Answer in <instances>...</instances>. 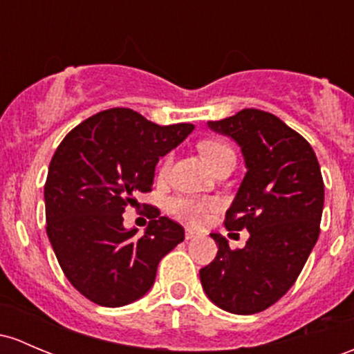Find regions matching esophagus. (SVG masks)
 Returning <instances> with one entry per match:
<instances>
[{"instance_id": "esophagus-1", "label": "esophagus", "mask_w": 354, "mask_h": 354, "mask_svg": "<svg viewBox=\"0 0 354 354\" xmlns=\"http://www.w3.org/2000/svg\"><path fill=\"white\" fill-rule=\"evenodd\" d=\"M196 236H198V232H195V230L189 229V227H188L187 230H185V239H187V241H189V239H195Z\"/></svg>"}]
</instances>
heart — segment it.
Returning <instances> with one entry per match:
<instances>
[{"label": "heart", "mask_w": 354, "mask_h": 354, "mask_svg": "<svg viewBox=\"0 0 354 354\" xmlns=\"http://www.w3.org/2000/svg\"><path fill=\"white\" fill-rule=\"evenodd\" d=\"M200 152L205 158L208 166L214 167L218 161L225 158H234L232 151L229 146H225L221 140H205V142L200 144ZM169 158L165 159L161 166V173L166 174L167 167H169ZM212 207V203L208 200L202 198H193V196H178V198L171 200L169 208L174 215L185 218V221L192 222V224H200V222L205 221L208 208Z\"/></svg>", "instance_id": "obj_1"}]
</instances>
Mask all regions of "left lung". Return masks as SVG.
<instances>
[{
	"instance_id": "obj_1",
	"label": "left lung",
	"mask_w": 354,
	"mask_h": 354,
	"mask_svg": "<svg viewBox=\"0 0 354 354\" xmlns=\"http://www.w3.org/2000/svg\"><path fill=\"white\" fill-rule=\"evenodd\" d=\"M207 125L243 152L245 174L225 227H245L249 239L232 251L225 237L210 234L218 251L200 270V281L222 310L256 314L288 292L317 243L324 208L321 166L310 144L268 111L245 109Z\"/></svg>"
}]
</instances>
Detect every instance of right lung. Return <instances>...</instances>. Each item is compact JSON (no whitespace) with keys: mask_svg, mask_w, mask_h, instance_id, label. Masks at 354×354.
I'll use <instances>...</instances> for the list:
<instances>
[{"mask_svg":"<svg viewBox=\"0 0 354 354\" xmlns=\"http://www.w3.org/2000/svg\"><path fill=\"white\" fill-rule=\"evenodd\" d=\"M195 125L152 124L130 109L86 118L64 137L49 165L47 236L71 285L91 302L122 307L154 285L162 258L185 239V229L152 208L137 236L122 214L137 193L151 192L159 158L180 146Z\"/></svg>","mask_w":354,"mask_h":354,"instance_id":"right-lung-1","label":"right lung"}]
</instances>
